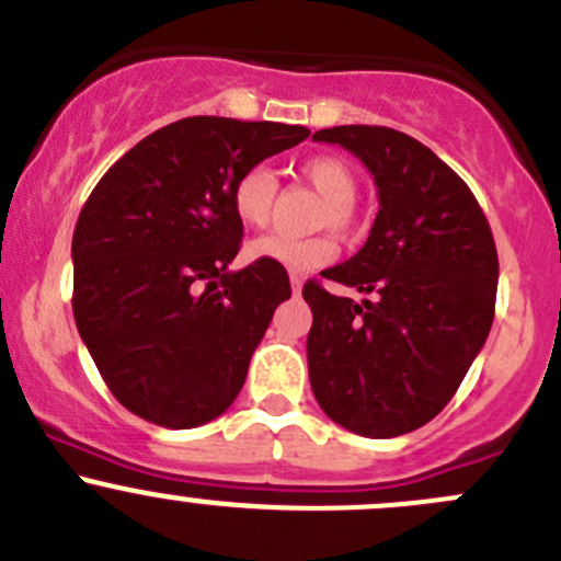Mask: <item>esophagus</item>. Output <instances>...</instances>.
Returning a JSON list of instances; mask_svg holds the SVG:
<instances>
[{"label": "esophagus", "mask_w": 561, "mask_h": 561, "mask_svg": "<svg viewBox=\"0 0 561 561\" xmlns=\"http://www.w3.org/2000/svg\"><path fill=\"white\" fill-rule=\"evenodd\" d=\"M290 287H293V293H296V296H298V293H301V287H304V279H301V276L293 274V276H290Z\"/></svg>", "instance_id": "34e87169"}]
</instances>
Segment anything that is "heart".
I'll use <instances>...</instances> for the list:
<instances>
[{
	"label": "heart",
	"instance_id": "b5f03b06",
	"mask_svg": "<svg viewBox=\"0 0 561 561\" xmlns=\"http://www.w3.org/2000/svg\"><path fill=\"white\" fill-rule=\"evenodd\" d=\"M301 175L325 197L320 208V228H333L347 233L355 225V195H358V173L350 162L333 154L309 157L301 165ZM233 211L247 228H263L271 219L276 201V175L271 168L254 165L236 179L233 184ZM252 260L279 265V268L307 274L322 268L336 257V244L328 236L314 239H290L282 233H268L254 239L247 247Z\"/></svg>",
	"mask_w": 561,
	"mask_h": 561
}]
</instances>
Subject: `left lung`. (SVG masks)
I'll list each match as a JSON object with an SVG mask.
<instances>
[{"mask_svg":"<svg viewBox=\"0 0 561 561\" xmlns=\"http://www.w3.org/2000/svg\"><path fill=\"white\" fill-rule=\"evenodd\" d=\"M314 140L353 151L380 211L358 254L320 276L364 301L304 285L309 380L328 417L360 437L415 432L454 399L494 322V236L472 190L428 146L390 127L344 124Z\"/></svg>","mask_w":561,"mask_h":561,"instance_id":"1","label":"left lung"}]
</instances>
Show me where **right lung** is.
I'll list each match as a JSON object with an SVG mask.
<instances>
[{
  "instance_id": "right-lung-1",
  "label": "right lung",
  "mask_w": 561,
  "mask_h": 561,
  "mask_svg": "<svg viewBox=\"0 0 561 561\" xmlns=\"http://www.w3.org/2000/svg\"><path fill=\"white\" fill-rule=\"evenodd\" d=\"M304 138L298 124L181 118L133 146L81 208L72 314L105 386L144 421L195 428L239 396L290 279L263 260L228 268L244 236L230 195Z\"/></svg>"
}]
</instances>
